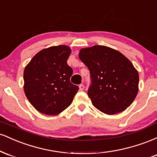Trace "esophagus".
I'll return each mask as SVG.
<instances>
[{"label":"esophagus","mask_w":157,"mask_h":157,"mask_svg":"<svg viewBox=\"0 0 157 157\" xmlns=\"http://www.w3.org/2000/svg\"><path fill=\"white\" fill-rule=\"evenodd\" d=\"M79 89H80V91H83L84 90V86L82 84H80V86H79Z\"/></svg>","instance_id":"obj_1"}]
</instances>
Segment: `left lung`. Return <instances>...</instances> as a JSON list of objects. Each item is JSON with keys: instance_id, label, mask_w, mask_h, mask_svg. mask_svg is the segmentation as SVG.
<instances>
[{"instance_id": "8db88e82", "label": "left lung", "mask_w": 157, "mask_h": 157, "mask_svg": "<svg viewBox=\"0 0 157 157\" xmlns=\"http://www.w3.org/2000/svg\"><path fill=\"white\" fill-rule=\"evenodd\" d=\"M79 57L90 71L92 84L88 95L96 109L111 115L131 105L139 91V74L125 55L95 45L81 48Z\"/></svg>"}]
</instances>
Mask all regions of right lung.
<instances>
[{"mask_svg":"<svg viewBox=\"0 0 157 157\" xmlns=\"http://www.w3.org/2000/svg\"><path fill=\"white\" fill-rule=\"evenodd\" d=\"M71 52L66 45L44 48L25 67V94L39 112L59 114L72 102L79 88L70 82L73 70L67 60Z\"/></svg>","mask_w":157,"mask_h":157,"instance_id":"obj_1","label":"right lung"}]
</instances>
